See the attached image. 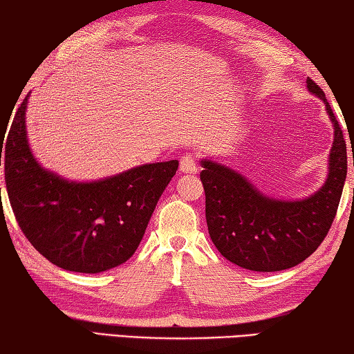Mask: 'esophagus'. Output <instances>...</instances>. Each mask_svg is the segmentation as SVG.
<instances>
[{
	"mask_svg": "<svg viewBox=\"0 0 354 354\" xmlns=\"http://www.w3.org/2000/svg\"><path fill=\"white\" fill-rule=\"evenodd\" d=\"M179 170L181 173H196L198 170V167H196V160H195V156L194 154H185L181 158V162H179Z\"/></svg>",
	"mask_w": 354,
	"mask_h": 354,
	"instance_id": "esophagus-1",
	"label": "esophagus"
}]
</instances>
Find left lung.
Returning <instances> with one entry per match:
<instances>
[{
	"mask_svg": "<svg viewBox=\"0 0 354 354\" xmlns=\"http://www.w3.org/2000/svg\"><path fill=\"white\" fill-rule=\"evenodd\" d=\"M306 87L323 101L334 129L328 175L313 195L273 198L237 170L201 159L209 236L221 256L247 270L279 272L298 266L320 247L337 212L346 178V143L322 88L309 77Z\"/></svg>",
	"mask_w": 354,
	"mask_h": 354,
	"instance_id": "obj_1",
	"label": "left lung"
}]
</instances>
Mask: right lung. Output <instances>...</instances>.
Segmentation results:
<instances>
[{"instance_id":"1","label":"right lung","mask_w":354,"mask_h":354,"mask_svg":"<svg viewBox=\"0 0 354 354\" xmlns=\"http://www.w3.org/2000/svg\"><path fill=\"white\" fill-rule=\"evenodd\" d=\"M28 100L29 95L0 147L6 189L23 234L64 270L101 273L122 266L139 247L178 160L143 164L97 181H71L44 169L32 154Z\"/></svg>"}]
</instances>
